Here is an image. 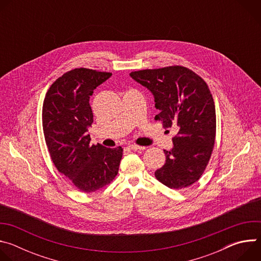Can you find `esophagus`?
<instances>
[{"label": "esophagus", "instance_id": "obj_1", "mask_svg": "<svg viewBox=\"0 0 261 261\" xmlns=\"http://www.w3.org/2000/svg\"><path fill=\"white\" fill-rule=\"evenodd\" d=\"M129 148L132 151H141V150H145V146H141V145H137V144H130Z\"/></svg>", "mask_w": 261, "mask_h": 261}]
</instances>
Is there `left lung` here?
I'll use <instances>...</instances> for the list:
<instances>
[{"label": "left lung", "instance_id": "left-lung-1", "mask_svg": "<svg viewBox=\"0 0 261 261\" xmlns=\"http://www.w3.org/2000/svg\"><path fill=\"white\" fill-rule=\"evenodd\" d=\"M130 75L153 93L160 110L156 120L163 128L177 129L156 178L170 189L189 187L204 172L214 150L216 109L208 86L195 72L177 65L132 71Z\"/></svg>", "mask_w": 261, "mask_h": 261}]
</instances>
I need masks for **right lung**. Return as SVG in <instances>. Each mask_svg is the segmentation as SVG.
I'll return each mask as SVG.
<instances>
[{
    "label": "right lung",
    "instance_id": "obj_1",
    "mask_svg": "<svg viewBox=\"0 0 261 261\" xmlns=\"http://www.w3.org/2000/svg\"><path fill=\"white\" fill-rule=\"evenodd\" d=\"M110 72L76 68L64 73L48 89L42 107V127L50 158L60 173L80 191L95 192L119 172L121 146L91 144L90 96Z\"/></svg>",
    "mask_w": 261,
    "mask_h": 261
}]
</instances>
